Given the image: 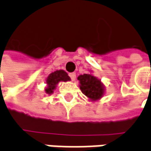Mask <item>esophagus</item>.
Masks as SVG:
<instances>
[{
    "instance_id": "1",
    "label": "esophagus",
    "mask_w": 151,
    "mask_h": 151,
    "mask_svg": "<svg viewBox=\"0 0 151 151\" xmlns=\"http://www.w3.org/2000/svg\"><path fill=\"white\" fill-rule=\"evenodd\" d=\"M69 76H70V79L71 81H75L76 80V73H70L69 74Z\"/></svg>"
}]
</instances>
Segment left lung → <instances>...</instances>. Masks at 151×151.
I'll return each mask as SVG.
<instances>
[{
  "instance_id": "obj_1",
  "label": "left lung",
  "mask_w": 151,
  "mask_h": 151,
  "mask_svg": "<svg viewBox=\"0 0 151 151\" xmlns=\"http://www.w3.org/2000/svg\"><path fill=\"white\" fill-rule=\"evenodd\" d=\"M77 79L80 81V88L82 93L86 95L88 99L96 101L103 97L104 88L100 80L91 74L81 75Z\"/></svg>"
}]
</instances>
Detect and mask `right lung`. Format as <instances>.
I'll use <instances>...</instances> for the list:
<instances>
[{
  "mask_svg": "<svg viewBox=\"0 0 151 151\" xmlns=\"http://www.w3.org/2000/svg\"><path fill=\"white\" fill-rule=\"evenodd\" d=\"M70 81V76L64 70H56V71L51 73L47 78V87L45 89V92L48 94L53 93V90L56 88L57 84L60 81Z\"/></svg>",
  "mask_w": 151,
  "mask_h": 151,
  "instance_id": "add662e5",
  "label": "right lung"
}]
</instances>
